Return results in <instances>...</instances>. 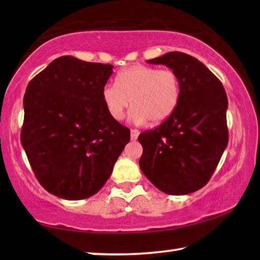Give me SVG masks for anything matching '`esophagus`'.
Returning a JSON list of instances; mask_svg holds the SVG:
<instances>
[{"instance_id": "obj_1", "label": "esophagus", "mask_w": 260, "mask_h": 260, "mask_svg": "<svg viewBox=\"0 0 260 260\" xmlns=\"http://www.w3.org/2000/svg\"><path fill=\"white\" fill-rule=\"evenodd\" d=\"M139 134H140V132H139L138 129H132L131 131V139H132V140H137Z\"/></svg>"}]
</instances>
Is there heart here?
Instances as JSON below:
<instances>
[{"mask_svg":"<svg viewBox=\"0 0 260 260\" xmlns=\"http://www.w3.org/2000/svg\"><path fill=\"white\" fill-rule=\"evenodd\" d=\"M103 102L115 120L123 119L126 110L134 125L164 122L179 105L181 85L173 70H158L146 65L123 69L115 77V84H107L102 91Z\"/></svg>","mask_w":260,"mask_h":260,"instance_id":"obj_1","label":"heart"}]
</instances>
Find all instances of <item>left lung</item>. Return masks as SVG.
Segmentation results:
<instances>
[{
  "label": "left lung",
  "mask_w": 260,
  "mask_h": 260,
  "mask_svg": "<svg viewBox=\"0 0 260 260\" xmlns=\"http://www.w3.org/2000/svg\"><path fill=\"white\" fill-rule=\"evenodd\" d=\"M179 76L181 96L170 117L139 135V161L145 176L161 191L187 195L207 184L226 148V93L203 63L173 51L147 60Z\"/></svg>",
  "instance_id": "1"
}]
</instances>
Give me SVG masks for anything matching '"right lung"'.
<instances>
[{"mask_svg":"<svg viewBox=\"0 0 260 260\" xmlns=\"http://www.w3.org/2000/svg\"><path fill=\"white\" fill-rule=\"evenodd\" d=\"M112 73L113 65L61 56L26 86L21 142L38 182L52 195L70 201L94 195L129 142V129L103 102Z\"/></svg>","mask_w":260,"mask_h":260,"instance_id":"right-lung-1","label":"right lung"}]
</instances>
